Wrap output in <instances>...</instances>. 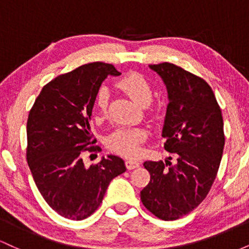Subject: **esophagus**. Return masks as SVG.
<instances>
[{
	"mask_svg": "<svg viewBox=\"0 0 249 249\" xmlns=\"http://www.w3.org/2000/svg\"><path fill=\"white\" fill-rule=\"evenodd\" d=\"M125 165H126L127 170H133V168H137L139 167V161L134 160V159H127L126 161H125Z\"/></svg>",
	"mask_w": 249,
	"mask_h": 249,
	"instance_id": "esophagus-1",
	"label": "esophagus"
}]
</instances>
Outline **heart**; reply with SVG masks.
Here are the masks:
<instances>
[{"instance_id": "b5f03b06", "label": "heart", "mask_w": 249, "mask_h": 249, "mask_svg": "<svg viewBox=\"0 0 249 249\" xmlns=\"http://www.w3.org/2000/svg\"><path fill=\"white\" fill-rule=\"evenodd\" d=\"M117 88L121 89L134 103L141 107H146L153 96L150 82L138 72H131L117 82ZM110 93L105 87L97 91L95 104L101 115L107 110ZM147 133L142 128H117L107 137V147L113 152L126 157H134L141 153V144L146 139Z\"/></svg>"}]
</instances>
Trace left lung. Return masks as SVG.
Masks as SVG:
<instances>
[{
	"label": "left lung",
	"instance_id": "obj_1",
	"mask_svg": "<svg viewBox=\"0 0 249 249\" xmlns=\"http://www.w3.org/2000/svg\"><path fill=\"white\" fill-rule=\"evenodd\" d=\"M166 85L168 105L161 136L177 162L145 161L150 182L142 205L157 218H182L206 198L218 173L225 146L221 108L212 88L172 63L150 65ZM170 159H172L170 157Z\"/></svg>",
	"mask_w": 249,
	"mask_h": 249
}]
</instances>
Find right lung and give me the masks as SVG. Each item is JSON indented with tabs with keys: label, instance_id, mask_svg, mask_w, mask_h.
Masks as SVG:
<instances>
[{
	"label": "right lung",
	"instance_id": "right-lung-1",
	"mask_svg": "<svg viewBox=\"0 0 249 249\" xmlns=\"http://www.w3.org/2000/svg\"><path fill=\"white\" fill-rule=\"evenodd\" d=\"M121 72L111 64L89 63L56 77L42 89L27 122V160L39 193L55 212L83 220L98 208L108 184L126 171L117 156L85 166V152L101 151L90 119L97 91L107 76Z\"/></svg>",
	"mask_w": 249,
	"mask_h": 249
}]
</instances>
